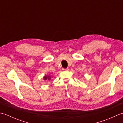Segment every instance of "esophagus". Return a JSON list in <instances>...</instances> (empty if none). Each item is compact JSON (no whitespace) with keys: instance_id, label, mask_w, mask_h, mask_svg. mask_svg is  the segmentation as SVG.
Segmentation results:
<instances>
[{"instance_id":"34e87169","label":"esophagus","mask_w":123,"mask_h":123,"mask_svg":"<svg viewBox=\"0 0 123 123\" xmlns=\"http://www.w3.org/2000/svg\"><path fill=\"white\" fill-rule=\"evenodd\" d=\"M62 70H63V71H68L69 70V69L68 68H63V69H62Z\"/></svg>"}]
</instances>
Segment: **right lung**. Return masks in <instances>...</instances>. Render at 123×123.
Masks as SVG:
<instances>
[{
    "label": "right lung",
    "mask_w": 123,
    "mask_h": 123,
    "mask_svg": "<svg viewBox=\"0 0 123 123\" xmlns=\"http://www.w3.org/2000/svg\"><path fill=\"white\" fill-rule=\"evenodd\" d=\"M44 80H46L47 79H48V80H49V79H51V77H49V76L47 77V76H46V75H45V76L44 77Z\"/></svg>",
    "instance_id": "1"
}]
</instances>
